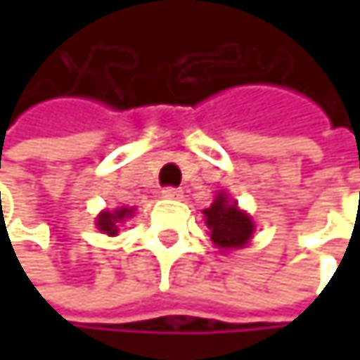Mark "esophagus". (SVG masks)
Here are the masks:
<instances>
[{"label": "esophagus", "mask_w": 360, "mask_h": 360, "mask_svg": "<svg viewBox=\"0 0 360 360\" xmlns=\"http://www.w3.org/2000/svg\"><path fill=\"white\" fill-rule=\"evenodd\" d=\"M162 198H167V200H179V198H183V191L177 189V187H165L162 189Z\"/></svg>", "instance_id": "34e87169"}]
</instances>
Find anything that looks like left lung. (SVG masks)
<instances>
[{
    "instance_id": "obj_1",
    "label": "left lung",
    "mask_w": 360,
    "mask_h": 360,
    "mask_svg": "<svg viewBox=\"0 0 360 360\" xmlns=\"http://www.w3.org/2000/svg\"><path fill=\"white\" fill-rule=\"evenodd\" d=\"M206 225L210 229V240L221 250H240L252 240L254 221L248 212L238 208V202L231 200L225 191L214 195V202L202 210Z\"/></svg>"
}]
</instances>
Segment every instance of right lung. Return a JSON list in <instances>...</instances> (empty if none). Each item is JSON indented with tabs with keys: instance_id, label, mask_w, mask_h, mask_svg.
Wrapping results in <instances>:
<instances>
[{
	"instance_id": "1",
	"label": "right lung",
	"mask_w": 360,
	"mask_h": 360,
	"mask_svg": "<svg viewBox=\"0 0 360 360\" xmlns=\"http://www.w3.org/2000/svg\"><path fill=\"white\" fill-rule=\"evenodd\" d=\"M133 210L135 208H127V206H120V208H114V210H104L98 214L96 219V227L106 233V236H116L118 233V227L133 217Z\"/></svg>"
}]
</instances>
